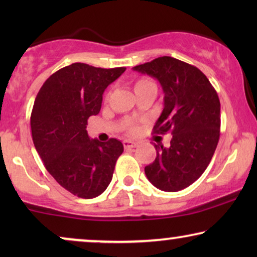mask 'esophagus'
Instances as JSON below:
<instances>
[{"instance_id": "obj_1", "label": "esophagus", "mask_w": 257, "mask_h": 257, "mask_svg": "<svg viewBox=\"0 0 257 257\" xmlns=\"http://www.w3.org/2000/svg\"><path fill=\"white\" fill-rule=\"evenodd\" d=\"M137 144L135 142H131V140H124V147L126 150H130V149H133V147H136Z\"/></svg>"}]
</instances>
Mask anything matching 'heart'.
<instances>
[{
	"label": "heart",
	"instance_id": "1",
	"mask_svg": "<svg viewBox=\"0 0 257 257\" xmlns=\"http://www.w3.org/2000/svg\"><path fill=\"white\" fill-rule=\"evenodd\" d=\"M151 87H157V86H156V84H154V82H152V80L149 78H140L135 83L136 92H138V91H140V90L151 89ZM107 98H108V94L106 96V100H107ZM131 132H133V133L137 132V127H132Z\"/></svg>",
	"mask_w": 257,
	"mask_h": 257
}]
</instances>
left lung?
Masks as SVG:
<instances>
[{
	"instance_id": "1",
	"label": "left lung",
	"mask_w": 257,
	"mask_h": 257,
	"mask_svg": "<svg viewBox=\"0 0 257 257\" xmlns=\"http://www.w3.org/2000/svg\"><path fill=\"white\" fill-rule=\"evenodd\" d=\"M135 71L158 79L164 91V110L153 132L171 131L170 147L156 145V160L145 167L151 184L165 192L181 191L201 177L220 138V100L198 68L164 56Z\"/></svg>"
}]
</instances>
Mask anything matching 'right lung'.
I'll return each mask as SVG.
<instances>
[{"mask_svg":"<svg viewBox=\"0 0 257 257\" xmlns=\"http://www.w3.org/2000/svg\"><path fill=\"white\" fill-rule=\"evenodd\" d=\"M125 70L73 63L52 73L35 99V149L55 180L78 198H96L107 188L124 151L114 138L90 139L86 125L90 115L99 113L105 89Z\"/></svg>","mask_w":257,"mask_h":257,"instance_id":"add662e5","label":"right lung"}]
</instances>
